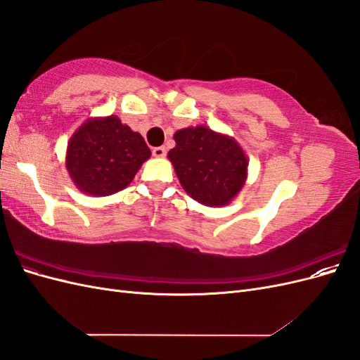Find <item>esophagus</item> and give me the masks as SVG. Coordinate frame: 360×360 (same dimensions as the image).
<instances>
[{"mask_svg":"<svg viewBox=\"0 0 360 360\" xmlns=\"http://www.w3.org/2000/svg\"><path fill=\"white\" fill-rule=\"evenodd\" d=\"M153 156L155 158H165L167 156V148L165 147H155L153 148Z\"/></svg>","mask_w":360,"mask_h":360,"instance_id":"esophagus-1","label":"esophagus"}]
</instances>
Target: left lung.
<instances>
[{
    "label": "left lung",
    "instance_id": "left-lung-1",
    "mask_svg": "<svg viewBox=\"0 0 360 360\" xmlns=\"http://www.w3.org/2000/svg\"><path fill=\"white\" fill-rule=\"evenodd\" d=\"M174 141L168 159L189 197L209 207L230 204L248 179L249 160L240 144L205 126L180 129Z\"/></svg>",
    "mask_w": 360,
    "mask_h": 360
}]
</instances>
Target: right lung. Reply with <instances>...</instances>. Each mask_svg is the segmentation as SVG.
Here are the masks:
<instances>
[{
    "instance_id": "right-lung-1",
    "label": "right lung",
    "mask_w": 360,
    "mask_h": 360,
    "mask_svg": "<svg viewBox=\"0 0 360 360\" xmlns=\"http://www.w3.org/2000/svg\"><path fill=\"white\" fill-rule=\"evenodd\" d=\"M150 156L144 138L117 115L91 117L69 139L66 169L81 192L106 197L127 188Z\"/></svg>"
}]
</instances>
